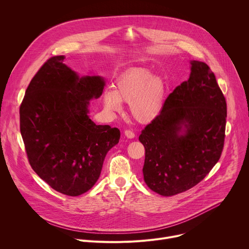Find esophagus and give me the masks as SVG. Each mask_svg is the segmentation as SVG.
Returning a JSON list of instances; mask_svg holds the SVG:
<instances>
[{
	"label": "esophagus",
	"instance_id": "esophagus-1",
	"mask_svg": "<svg viewBox=\"0 0 249 249\" xmlns=\"http://www.w3.org/2000/svg\"><path fill=\"white\" fill-rule=\"evenodd\" d=\"M124 134H125V136L127 137V138H129V139H133L134 137H135V133L133 132V131H131V130H125V132H124Z\"/></svg>",
	"mask_w": 249,
	"mask_h": 249
}]
</instances>
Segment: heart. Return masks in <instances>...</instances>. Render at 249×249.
<instances>
[{
	"instance_id": "heart-1",
	"label": "heart",
	"mask_w": 249,
	"mask_h": 249,
	"mask_svg": "<svg viewBox=\"0 0 249 249\" xmlns=\"http://www.w3.org/2000/svg\"><path fill=\"white\" fill-rule=\"evenodd\" d=\"M166 89L161 77L154 76L147 69H132L117 79L115 90L104 91L103 103L107 110L119 111L121 101L127 102L132 116L139 122L148 123L160 114Z\"/></svg>"
}]
</instances>
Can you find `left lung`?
<instances>
[{"label": "left lung", "mask_w": 249, "mask_h": 249, "mask_svg": "<svg viewBox=\"0 0 249 249\" xmlns=\"http://www.w3.org/2000/svg\"><path fill=\"white\" fill-rule=\"evenodd\" d=\"M189 79L167 96L160 114L142 131L144 180L162 196L197 185L221 158L226 98L209 66L191 61Z\"/></svg>", "instance_id": "left-lung-1"}]
</instances>
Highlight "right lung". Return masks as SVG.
Segmentation results:
<instances>
[{"instance_id": "1", "label": "right lung", "mask_w": 249, "mask_h": 249, "mask_svg": "<svg viewBox=\"0 0 249 249\" xmlns=\"http://www.w3.org/2000/svg\"><path fill=\"white\" fill-rule=\"evenodd\" d=\"M64 56L48 59L32 78L19 107V127L29 164L54 190L79 196L97 181L120 131L89 117V100L104 88L100 77H82Z\"/></svg>"}]
</instances>
